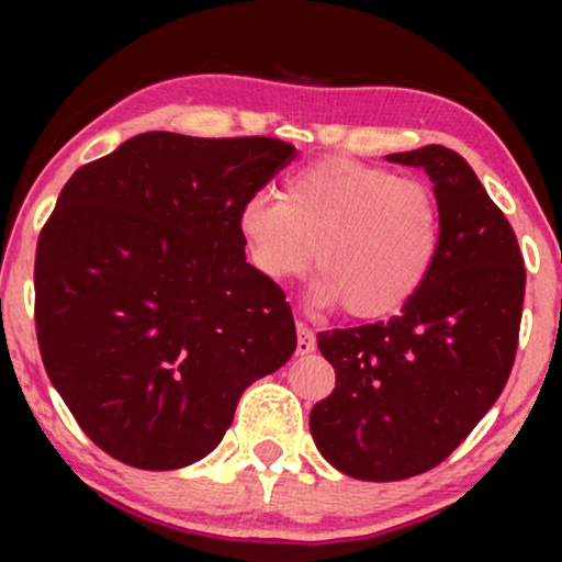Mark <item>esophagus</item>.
Returning <instances> with one entry per match:
<instances>
[{"label": "esophagus", "mask_w": 562, "mask_h": 562, "mask_svg": "<svg viewBox=\"0 0 562 562\" xmlns=\"http://www.w3.org/2000/svg\"><path fill=\"white\" fill-rule=\"evenodd\" d=\"M314 346H317V335H314L312 327L303 325V322H299V346H295V351H299V353H312Z\"/></svg>", "instance_id": "1"}]
</instances>
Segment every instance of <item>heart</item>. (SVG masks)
<instances>
[{
	"label": "heart",
	"mask_w": 562,
	"mask_h": 562,
	"mask_svg": "<svg viewBox=\"0 0 562 562\" xmlns=\"http://www.w3.org/2000/svg\"><path fill=\"white\" fill-rule=\"evenodd\" d=\"M237 229L263 280L303 277L317 254V303L383 319L428 280L441 250V205L423 179L333 156L290 173L280 200H245Z\"/></svg>",
	"instance_id": "1"
}]
</instances>
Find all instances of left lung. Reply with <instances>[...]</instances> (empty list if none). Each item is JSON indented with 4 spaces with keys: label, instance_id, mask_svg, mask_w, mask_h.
Here are the masks:
<instances>
[{
    "label": "left lung",
    "instance_id": "8db88e82",
    "mask_svg": "<svg viewBox=\"0 0 562 562\" xmlns=\"http://www.w3.org/2000/svg\"><path fill=\"white\" fill-rule=\"evenodd\" d=\"M441 205V250L402 314L317 335L335 389L308 415L314 443L359 481H402L460 447L505 389L518 351L526 267L518 237L460 153H393Z\"/></svg>",
    "mask_w": 562,
    "mask_h": 562
}]
</instances>
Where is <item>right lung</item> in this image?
<instances>
[{"label":"right lung","instance_id":"obj_1","mask_svg":"<svg viewBox=\"0 0 562 562\" xmlns=\"http://www.w3.org/2000/svg\"><path fill=\"white\" fill-rule=\"evenodd\" d=\"M293 158L272 137L145 132L63 187L36 245L38 351L79 428L124 465L203 460L243 391L295 351L285 293L237 229Z\"/></svg>","mask_w":562,"mask_h":562}]
</instances>
